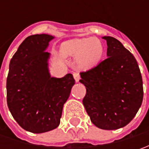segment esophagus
<instances>
[{"label": "esophagus", "instance_id": "34e87169", "mask_svg": "<svg viewBox=\"0 0 149 149\" xmlns=\"http://www.w3.org/2000/svg\"><path fill=\"white\" fill-rule=\"evenodd\" d=\"M73 75H74V78L75 81H76V82H79V79H80L79 74V73H74V74H73Z\"/></svg>", "mask_w": 149, "mask_h": 149}]
</instances>
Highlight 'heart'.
I'll return each mask as SVG.
<instances>
[{
	"label": "heart",
	"instance_id": "b5f03b06",
	"mask_svg": "<svg viewBox=\"0 0 149 149\" xmlns=\"http://www.w3.org/2000/svg\"><path fill=\"white\" fill-rule=\"evenodd\" d=\"M60 52L65 57H77L78 65L86 70L100 62L104 47L96 38H76L62 44Z\"/></svg>",
	"mask_w": 149,
	"mask_h": 149
}]
</instances>
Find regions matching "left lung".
<instances>
[{"label": "left lung", "mask_w": 149, "mask_h": 149, "mask_svg": "<svg viewBox=\"0 0 149 149\" xmlns=\"http://www.w3.org/2000/svg\"><path fill=\"white\" fill-rule=\"evenodd\" d=\"M107 57L98 65L81 72L86 87L83 104L96 127L113 130L126 126L140 108L143 79L134 56L115 38L104 36Z\"/></svg>", "instance_id": "8db88e82"}]
</instances>
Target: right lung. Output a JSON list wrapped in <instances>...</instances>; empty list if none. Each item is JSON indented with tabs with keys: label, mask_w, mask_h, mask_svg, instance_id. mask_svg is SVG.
I'll use <instances>...</instances> for the list:
<instances>
[{
	"label": "right lung",
	"mask_w": 149,
	"mask_h": 149,
	"mask_svg": "<svg viewBox=\"0 0 149 149\" xmlns=\"http://www.w3.org/2000/svg\"><path fill=\"white\" fill-rule=\"evenodd\" d=\"M54 36L47 34L28 36L10 60L6 79L7 105L22 129L41 134L56 129L63 106L75 84L71 74L50 76L45 50Z\"/></svg>",
	"instance_id": "obj_1"
}]
</instances>
